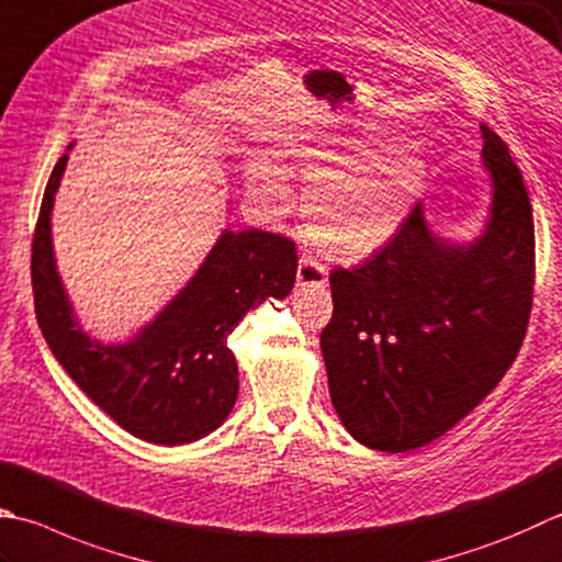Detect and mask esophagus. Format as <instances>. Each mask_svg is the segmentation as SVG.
<instances>
[{
  "mask_svg": "<svg viewBox=\"0 0 562 562\" xmlns=\"http://www.w3.org/2000/svg\"><path fill=\"white\" fill-rule=\"evenodd\" d=\"M328 280V272L324 268V262H318L314 256H304L300 258V268H296V284L300 288H324Z\"/></svg>",
  "mask_w": 562,
  "mask_h": 562,
  "instance_id": "1",
  "label": "esophagus"
}]
</instances>
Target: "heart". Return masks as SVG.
<instances>
[{
	"instance_id": "obj_1",
	"label": "heart",
	"mask_w": 562,
	"mask_h": 562,
	"mask_svg": "<svg viewBox=\"0 0 562 562\" xmlns=\"http://www.w3.org/2000/svg\"><path fill=\"white\" fill-rule=\"evenodd\" d=\"M288 172L310 184L304 214L316 246L328 258L362 260L397 236L424 184L426 162L406 140L378 148L356 140L300 150ZM248 180L260 200H282V175L272 160H252Z\"/></svg>"
}]
</instances>
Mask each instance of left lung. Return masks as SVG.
Returning a JSON list of instances; mask_svg holds the SVG:
<instances>
[{"label": "left lung", "mask_w": 562, "mask_h": 562, "mask_svg": "<svg viewBox=\"0 0 562 562\" xmlns=\"http://www.w3.org/2000/svg\"><path fill=\"white\" fill-rule=\"evenodd\" d=\"M490 222L468 246L434 236L422 204L362 266L328 274L334 316L322 353L334 409L362 446L404 453L443 436L497 387L533 304L529 192L485 124Z\"/></svg>", "instance_id": "obj_1"}]
</instances>
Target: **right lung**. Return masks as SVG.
<instances>
[{"label":"right lung","mask_w":562,"mask_h":562,"mask_svg":"<svg viewBox=\"0 0 562 562\" xmlns=\"http://www.w3.org/2000/svg\"><path fill=\"white\" fill-rule=\"evenodd\" d=\"M65 165L68 156L50 172L31 244L43 338L77 387L136 438L180 446L212 434L238 397V366L226 338L252 306L292 292L294 240L260 228L226 231L156 322L128 344L102 346L77 326L55 270L50 209Z\"/></svg>","instance_id":"right-lung-1"}]
</instances>
